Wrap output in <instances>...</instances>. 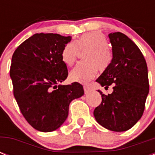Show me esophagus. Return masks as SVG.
Masks as SVG:
<instances>
[{"instance_id":"esophagus-1","label":"esophagus","mask_w":155,"mask_h":155,"mask_svg":"<svg viewBox=\"0 0 155 155\" xmlns=\"http://www.w3.org/2000/svg\"><path fill=\"white\" fill-rule=\"evenodd\" d=\"M84 90L85 93H87V92H89V91H91V90H92V87H91V86H90V85L84 84Z\"/></svg>"}]
</instances>
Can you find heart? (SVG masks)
<instances>
[{"instance_id":"heart-1","label":"heart","mask_w":155,"mask_h":155,"mask_svg":"<svg viewBox=\"0 0 155 155\" xmlns=\"http://www.w3.org/2000/svg\"><path fill=\"white\" fill-rule=\"evenodd\" d=\"M106 38L101 32L93 31L83 35L76 42H71L63 47L61 57L68 66H72L77 59L79 51L88 50L84 55L86 62L78 63L70 72L71 80L86 84L97 75L99 70H104L112 59L108 49Z\"/></svg>"}]
</instances>
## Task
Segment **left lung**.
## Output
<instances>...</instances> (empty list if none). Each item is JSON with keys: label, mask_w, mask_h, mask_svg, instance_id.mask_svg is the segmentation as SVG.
I'll use <instances>...</instances> for the list:
<instances>
[{"label": "left lung", "mask_w": 155, "mask_h": 155, "mask_svg": "<svg viewBox=\"0 0 155 155\" xmlns=\"http://www.w3.org/2000/svg\"><path fill=\"white\" fill-rule=\"evenodd\" d=\"M111 63L96 81L113 92L101 95L102 101L93 114L100 125L107 130L123 132L130 130L142 117L149 93L147 62L139 48L125 35L111 33Z\"/></svg>", "instance_id": "8db88e82"}]
</instances>
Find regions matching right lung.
I'll return each instance as SVG.
<instances>
[{
	"label": "right lung",
	"mask_w": 155,
	"mask_h": 155,
	"mask_svg": "<svg viewBox=\"0 0 155 155\" xmlns=\"http://www.w3.org/2000/svg\"><path fill=\"white\" fill-rule=\"evenodd\" d=\"M71 37L58 34H35L15 50L10 77L21 113L33 128L51 132L63 125L71 101L84 94L77 82L59 84L68 75L62 60L63 47Z\"/></svg>",
	"instance_id": "add662e5"
}]
</instances>
